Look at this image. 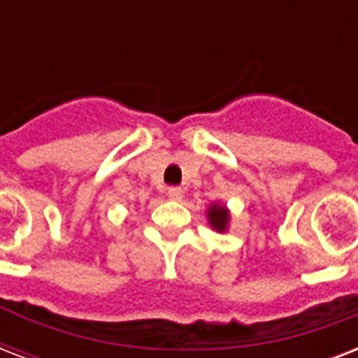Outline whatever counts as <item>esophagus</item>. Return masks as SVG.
Listing matches in <instances>:
<instances>
[{
	"label": "esophagus",
	"mask_w": 358,
	"mask_h": 358,
	"mask_svg": "<svg viewBox=\"0 0 358 358\" xmlns=\"http://www.w3.org/2000/svg\"><path fill=\"white\" fill-rule=\"evenodd\" d=\"M167 195L171 201H182L184 199V189L182 187H169Z\"/></svg>",
	"instance_id": "1"
}]
</instances>
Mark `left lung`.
<instances>
[{"label": "left lung", "mask_w": 358, "mask_h": 358, "mask_svg": "<svg viewBox=\"0 0 358 358\" xmlns=\"http://www.w3.org/2000/svg\"><path fill=\"white\" fill-rule=\"evenodd\" d=\"M208 224L215 232H227L230 224V210L221 202H212L206 210Z\"/></svg>", "instance_id": "obj_1"}]
</instances>
